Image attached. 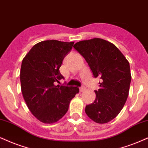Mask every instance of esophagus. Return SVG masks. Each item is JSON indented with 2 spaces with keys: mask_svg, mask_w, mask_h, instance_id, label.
I'll return each mask as SVG.
<instances>
[{
  "mask_svg": "<svg viewBox=\"0 0 148 148\" xmlns=\"http://www.w3.org/2000/svg\"><path fill=\"white\" fill-rule=\"evenodd\" d=\"M79 89L80 92H84V91L86 90V88H85V87H84V86H82V87H79Z\"/></svg>",
  "mask_w": 148,
  "mask_h": 148,
  "instance_id": "esophagus-1",
  "label": "esophagus"
}]
</instances>
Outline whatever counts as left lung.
<instances>
[{
	"label": "left lung",
	"mask_w": 148,
	"mask_h": 148,
	"mask_svg": "<svg viewBox=\"0 0 148 148\" xmlns=\"http://www.w3.org/2000/svg\"><path fill=\"white\" fill-rule=\"evenodd\" d=\"M73 47L84 58L94 77L101 79L100 88L95 90V99L86 106L85 112L96 123H108L121 112L128 97V61L115 45L101 38L78 42Z\"/></svg>",
	"instance_id": "left-lung-1"
}]
</instances>
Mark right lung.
<instances>
[{
  "label": "right lung",
  "instance_id": "1",
  "mask_svg": "<svg viewBox=\"0 0 148 148\" xmlns=\"http://www.w3.org/2000/svg\"><path fill=\"white\" fill-rule=\"evenodd\" d=\"M73 44L56 40L40 42L22 62L20 77L24 99L31 112L45 123H55L62 117L79 92L77 87L56 85L64 79L59 69Z\"/></svg>",
  "mask_w": 148,
  "mask_h": 148
}]
</instances>
